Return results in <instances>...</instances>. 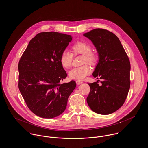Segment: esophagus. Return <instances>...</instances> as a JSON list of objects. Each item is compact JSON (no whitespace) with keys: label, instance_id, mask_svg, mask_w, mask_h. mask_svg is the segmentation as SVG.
<instances>
[{"label":"esophagus","instance_id":"esophagus-1","mask_svg":"<svg viewBox=\"0 0 148 148\" xmlns=\"http://www.w3.org/2000/svg\"><path fill=\"white\" fill-rule=\"evenodd\" d=\"M76 83H77V85H80L82 83H83V82H82V81H79V80H77V81H76Z\"/></svg>","mask_w":148,"mask_h":148}]
</instances>
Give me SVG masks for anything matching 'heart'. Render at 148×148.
I'll use <instances>...</instances> for the list:
<instances>
[{
  "label": "heart",
  "mask_w": 148,
  "mask_h": 148,
  "mask_svg": "<svg viewBox=\"0 0 148 148\" xmlns=\"http://www.w3.org/2000/svg\"><path fill=\"white\" fill-rule=\"evenodd\" d=\"M73 52L75 55H83V63H88L91 65H95L98 62V56L92 52V46L88 42H77L72 46ZM73 60V54L68 50H64L62 51L60 62L62 66L68 68L71 65ZM91 73L90 67L84 65L80 67H75L71 69L69 72V77L71 79L77 80H83Z\"/></svg>",
  "instance_id": "1"
}]
</instances>
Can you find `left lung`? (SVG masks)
<instances>
[{
  "label": "left lung",
  "instance_id": "left-lung-1",
  "mask_svg": "<svg viewBox=\"0 0 148 148\" xmlns=\"http://www.w3.org/2000/svg\"><path fill=\"white\" fill-rule=\"evenodd\" d=\"M83 35L92 41L98 53L99 62L92 73L103 80L94 82L86 101L95 113L108 115L124 103L130 89V63L119 38L103 29H95Z\"/></svg>",
  "mask_w": 148,
  "mask_h": 148
}]
</instances>
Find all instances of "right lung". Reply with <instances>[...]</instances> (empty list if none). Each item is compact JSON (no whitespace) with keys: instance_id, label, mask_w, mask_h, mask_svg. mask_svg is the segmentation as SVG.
Returning a JSON list of instances; mask_svg holds the SVG:
<instances>
[{"instance_id":"add662e5","label":"right lung","mask_w":148,"mask_h":148,"mask_svg":"<svg viewBox=\"0 0 148 148\" xmlns=\"http://www.w3.org/2000/svg\"><path fill=\"white\" fill-rule=\"evenodd\" d=\"M72 36L54 32H42L33 38L18 64V86L29 109L43 118L63 113L76 87L71 80L62 84L67 74L60 62Z\"/></svg>"}]
</instances>
